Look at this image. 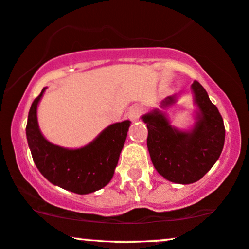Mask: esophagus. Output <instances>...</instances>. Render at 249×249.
<instances>
[{"label": "esophagus", "mask_w": 249, "mask_h": 249, "mask_svg": "<svg viewBox=\"0 0 249 249\" xmlns=\"http://www.w3.org/2000/svg\"><path fill=\"white\" fill-rule=\"evenodd\" d=\"M142 113V107L141 105H132L128 111V118L130 119L131 121H136L138 120Z\"/></svg>", "instance_id": "obj_1"}]
</instances>
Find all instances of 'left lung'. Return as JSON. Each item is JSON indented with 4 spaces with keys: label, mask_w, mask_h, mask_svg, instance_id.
Wrapping results in <instances>:
<instances>
[{
    "label": "left lung",
    "mask_w": 249,
    "mask_h": 249,
    "mask_svg": "<svg viewBox=\"0 0 249 249\" xmlns=\"http://www.w3.org/2000/svg\"><path fill=\"white\" fill-rule=\"evenodd\" d=\"M192 89L198 107L192 131L172 128L159 110L142 117L147 124V147L156 171L169 181L182 185L196 182L206 175L220 158L226 136L223 119L204 87L195 80ZM175 101V96L166 97L161 107H169Z\"/></svg>",
    "instance_id": "obj_1"
}]
</instances>
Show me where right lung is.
I'll use <instances>...</instances> for the list:
<instances>
[{"mask_svg": "<svg viewBox=\"0 0 249 249\" xmlns=\"http://www.w3.org/2000/svg\"><path fill=\"white\" fill-rule=\"evenodd\" d=\"M45 89L34 100L26 127L37 169L53 185L80 195L103 188L113 177L130 121L108 125L85 147L68 149L53 145L44 138L37 122V105Z\"/></svg>", "mask_w": 249, "mask_h": 249, "instance_id": "right-lung-1", "label": "right lung"}]
</instances>
